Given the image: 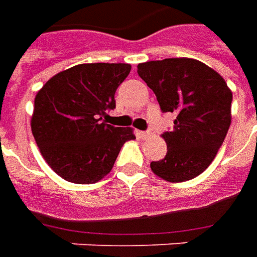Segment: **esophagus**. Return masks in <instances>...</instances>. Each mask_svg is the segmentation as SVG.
<instances>
[{
  "label": "esophagus",
  "instance_id": "obj_1",
  "mask_svg": "<svg viewBox=\"0 0 257 257\" xmlns=\"http://www.w3.org/2000/svg\"><path fill=\"white\" fill-rule=\"evenodd\" d=\"M153 132L151 131H147V132H140V136L143 138V139H149V138H151L153 136Z\"/></svg>",
  "mask_w": 257,
  "mask_h": 257
}]
</instances>
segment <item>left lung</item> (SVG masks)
<instances>
[{
    "mask_svg": "<svg viewBox=\"0 0 257 257\" xmlns=\"http://www.w3.org/2000/svg\"><path fill=\"white\" fill-rule=\"evenodd\" d=\"M138 74L156 93L164 112H175L164 160L151 171L171 183L197 178L215 160L231 123V89L213 68L191 58L138 64Z\"/></svg>",
    "mask_w": 257,
    "mask_h": 257,
    "instance_id": "1",
    "label": "left lung"
}]
</instances>
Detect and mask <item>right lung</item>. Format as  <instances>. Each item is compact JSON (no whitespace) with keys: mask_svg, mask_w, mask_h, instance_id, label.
<instances>
[{"mask_svg":"<svg viewBox=\"0 0 257 257\" xmlns=\"http://www.w3.org/2000/svg\"><path fill=\"white\" fill-rule=\"evenodd\" d=\"M128 63H85L60 71L37 92L31 132L41 156L60 178L92 184L110 173L132 128L101 121L115 107Z\"/></svg>","mask_w":257,"mask_h":257,"instance_id":"1","label":"right lung"}]
</instances>
